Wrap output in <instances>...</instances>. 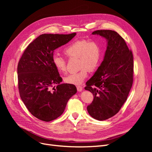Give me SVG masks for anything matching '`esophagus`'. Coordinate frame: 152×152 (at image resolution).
I'll use <instances>...</instances> for the list:
<instances>
[{"mask_svg": "<svg viewBox=\"0 0 152 152\" xmlns=\"http://www.w3.org/2000/svg\"><path fill=\"white\" fill-rule=\"evenodd\" d=\"M77 89L78 91L81 92L82 91V89H83V87H82L81 86H77Z\"/></svg>", "mask_w": 152, "mask_h": 152, "instance_id": "esophagus-1", "label": "esophagus"}]
</instances>
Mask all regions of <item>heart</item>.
Returning a JSON list of instances; mask_svg holds the SVG:
<instances>
[{
    "label": "heart",
    "instance_id": "heart-1",
    "mask_svg": "<svg viewBox=\"0 0 152 152\" xmlns=\"http://www.w3.org/2000/svg\"><path fill=\"white\" fill-rule=\"evenodd\" d=\"M64 53L69 58H78V65L81 68L76 73H72L65 78L68 84L80 85L88 75L89 70L94 71L99 65L102 60V53L99 45L94 41L86 40H77L70 44L64 50ZM53 63L59 72L66 71V59L54 54Z\"/></svg>",
    "mask_w": 152,
    "mask_h": 152
}]
</instances>
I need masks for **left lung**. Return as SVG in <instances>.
Masks as SVG:
<instances>
[{"label":"left lung","instance_id":"left-lung-1","mask_svg":"<svg viewBox=\"0 0 152 152\" xmlns=\"http://www.w3.org/2000/svg\"><path fill=\"white\" fill-rule=\"evenodd\" d=\"M107 40L104 59L85 89L94 96L87 106L90 115L104 121L117 114L127 100L133 82V56L125 40L116 31L96 30L92 33Z\"/></svg>","mask_w":152,"mask_h":152}]
</instances>
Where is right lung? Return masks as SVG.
I'll return each mask as SVG.
<instances>
[{
    "label": "right lung",
    "mask_w": 152,
    "mask_h": 152,
    "mask_svg": "<svg viewBox=\"0 0 152 152\" xmlns=\"http://www.w3.org/2000/svg\"><path fill=\"white\" fill-rule=\"evenodd\" d=\"M75 35L76 33L40 35L28 45L18 63L21 99L39 120L49 122L61 115L68 101L77 93L75 85L61 84L62 78L53 63L54 50ZM56 84L57 87H53Z\"/></svg>",
    "instance_id": "add662e5"
}]
</instances>
